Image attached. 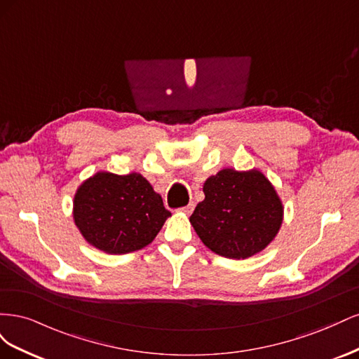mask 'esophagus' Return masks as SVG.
<instances>
[{
    "mask_svg": "<svg viewBox=\"0 0 359 359\" xmlns=\"http://www.w3.org/2000/svg\"><path fill=\"white\" fill-rule=\"evenodd\" d=\"M193 210H194V203H193V202H190L189 205L182 206V208H181V211H182V212H186V214H191V212H193Z\"/></svg>",
    "mask_w": 359,
    "mask_h": 359,
    "instance_id": "esophagus-1",
    "label": "esophagus"
}]
</instances>
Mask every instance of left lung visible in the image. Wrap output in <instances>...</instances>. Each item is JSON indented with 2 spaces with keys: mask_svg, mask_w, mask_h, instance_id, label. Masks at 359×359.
<instances>
[{
  "mask_svg": "<svg viewBox=\"0 0 359 359\" xmlns=\"http://www.w3.org/2000/svg\"><path fill=\"white\" fill-rule=\"evenodd\" d=\"M203 193L190 222L214 253L245 259L274 240L283 206L264 173L223 169L205 181Z\"/></svg>",
  "mask_w": 359,
  "mask_h": 359,
  "instance_id": "8db88e82",
  "label": "left lung"
}]
</instances>
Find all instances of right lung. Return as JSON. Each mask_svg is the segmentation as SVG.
<instances>
[{
  "label": "right lung",
  "mask_w": 359,
  "mask_h": 359,
  "mask_svg": "<svg viewBox=\"0 0 359 359\" xmlns=\"http://www.w3.org/2000/svg\"><path fill=\"white\" fill-rule=\"evenodd\" d=\"M170 212L139 173L99 172L74 196V223L90 244L111 255H126L154 240Z\"/></svg>",
  "instance_id": "right-lung-1"
}]
</instances>
